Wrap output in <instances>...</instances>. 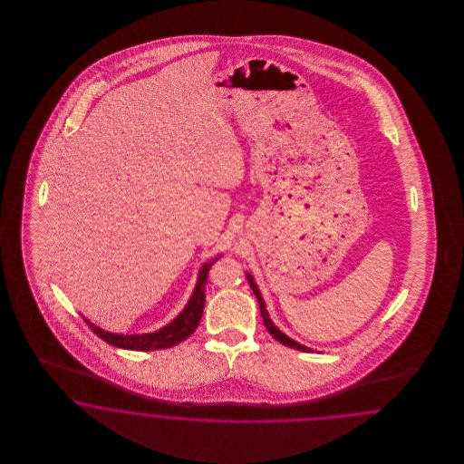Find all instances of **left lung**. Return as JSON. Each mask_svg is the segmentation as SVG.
<instances>
[{
  "mask_svg": "<svg viewBox=\"0 0 464 464\" xmlns=\"http://www.w3.org/2000/svg\"><path fill=\"white\" fill-rule=\"evenodd\" d=\"M246 279H248V284H250V287H252L253 295H256V301H258V306H260V313H262V318H264V324L267 326L268 334H270L272 337L276 338L277 342H281L284 345H287V347H291V349H295V351L314 352L313 349L306 347V345H303V343L295 342L293 338L287 337L285 334H282L281 330H279V328L274 324V322L270 320L267 308H266V301H264V297L260 295V289H258L256 282L253 279L252 274H248V272H246Z\"/></svg>",
  "mask_w": 464,
  "mask_h": 464,
  "instance_id": "left-lung-1",
  "label": "left lung"
}]
</instances>
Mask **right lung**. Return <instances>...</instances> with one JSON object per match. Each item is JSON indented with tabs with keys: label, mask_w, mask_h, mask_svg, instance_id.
Here are the masks:
<instances>
[{
	"label": "right lung",
	"mask_w": 464,
	"mask_h": 464,
	"mask_svg": "<svg viewBox=\"0 0 464 464\" xmlns=\"http://www.w3.org/2000/svg\"><path fill=\"white\" fill-rule=\"evenodd\" d=\"M221 255L212 256L211 260H208L197 276L196 287L194 293L190 295L188 303L185 304V308L179 313V316L175 320H171L169 324L161 326L160 330L151 332V334H134V335H124V334H112V332H105L103 328H100L97 324H92L90 320L84 322L90 324V328L99 335L102 340H105L107 343H111L113 347L119 349H126V351H160V349H169L177 343L183 342L185 338L190 337L196 332L197 324L202 318V311H204V303H206V284H208V274L212 264L216 260H219Z\"/></svg>",
	"instance_id": "obj_1"
}]
</instances>
